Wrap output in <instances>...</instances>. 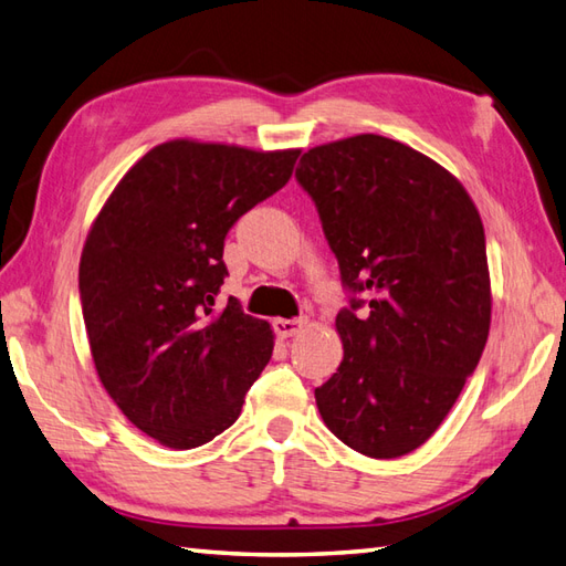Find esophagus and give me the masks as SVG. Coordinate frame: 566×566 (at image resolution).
I'll list each match as a JSON object with an SVG mask.
<instances>
[{"instance_id": "obj_1", "label": "esophagus", "mask_w": 566, "mask_h": 566, "mask_svg": "<svg viewBox=\"0 0 566 566\" xmlns=\"http://www.w3.org/2000/svg\"><path fill=\"white\" fill-rule=\"evenodd\" d=\"M304 326H306V318H276L272 323V328L280 338H294V335L304 331Z\"/></svg>"}]
</instances>
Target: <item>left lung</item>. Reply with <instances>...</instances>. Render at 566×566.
<instances>
[{"mask_svg":"<svg viewBox=\"0 0 566 566\" xmlns=\"http://www.w3.org/2000/svg\"><path fill=\"white\" fill-rule=\"evenodd\" d=\"M296 182L316 203L347 306L338 371L316 389L347 448L391 460L450 413L491 323L486 238L464 187L399 140L363 134L311 148Z\"/></svg>","mask_w":566,"mask_h":566,"instance_id":"8db88e82","label":"left lung"}]
</instances>
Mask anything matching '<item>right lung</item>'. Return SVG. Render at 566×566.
I'll list each match as a JSON object with an SVG mask.
<instances>
[{
	"instance_id": "obj_1",
	"label": "right lung",
	"mask_w": 566,
	"mask_h": 566,
	"mask_svg": "<svg viewBox=\"0 0 566 566\" xmlns=\"http://www.w3.org/2000/svg\"><path fill=\"white\" fill-rule=\"evenodd\" d=\"M302 150L170 140L130 167L94 221L80 302L94 367L124 416L165 448L231 428L272 357V331L231 296L223 240L290 182Z\"/></svg>"
}]
</instances>
